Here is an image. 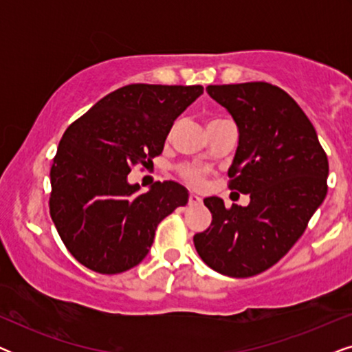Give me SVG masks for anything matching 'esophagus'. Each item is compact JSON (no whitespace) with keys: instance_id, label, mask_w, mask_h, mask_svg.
<instances>
[{"instance_id":"obj_1","label":"esophagus","mask_w":352,"mask_h":352,"mask_svg":"<svg viewBox=\"0 0 352 352\" xmlns=\"http://www.w3.org/2000/svg\"><path fill=\"white\" fill-rule=\"evenodd\" d=\"M201 204V199L197 194H189V205H200Z\"/></svg>"}]
</instances>
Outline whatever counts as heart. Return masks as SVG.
<instances>
[{
    "label": "heart",
    "instance_id": "obj_1",
    "mask_svg": "<svg viewBox=\"0 0 352 352\" xmlns=\"http://www.w3.org/2000/svg\"><path fill=\"white\" fill-rule=\"evenodd\" d=\"M179 175H181L182 179H184L186 182H189L190 186L199 187V186L204 184L205 173L199 166H195V165H182L179 168Z\"/></svg>",
    "mask_w": 352,
    "mask_h": 352
}]
</instances>
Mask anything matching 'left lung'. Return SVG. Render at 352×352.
I'll return each mask as SVG.
<instances>
[{"label":"left lung","instance_id":"left-lung-1","mask_svg":"<svg viewBox=\"0 0 352 352\" xmlns=\"http://www.w3.org/2000/svg\"><path fill=\"white\" fill-rule=\"evenodd\" d=\"M206 91L239 128L229 189L250 194V204L226 208L219 197L205 199L213 219L194 245L213 271L252 277L285 256L306 230L327 195L329 160L309 118L283 89L252 81Z\"/></svg>","mask_w":352,"mask_h":352}]
</instances>
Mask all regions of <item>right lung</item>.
I'll list each match as a JSON object with an SVG mask.
<instances>
[{"instance_id": "obj_1", "label": "right lung", "mask_w": 352, "mask_h": 352, "mask_svg": "<svg viewBox=\"0 0 352 352\" xmlns=\"http://www.w3.org/2000/svg\"><path fill=\"white\" fill-rule=\"evenodd\" d=\"M200 94V85H128L65 129L51 166L50 213L76 261L99 274L138 266L160 221L187 204L177 182L139 194L128 175L160 155L175 120Z\"/></svg>"}]
</instances>
